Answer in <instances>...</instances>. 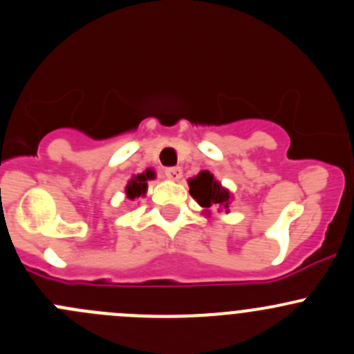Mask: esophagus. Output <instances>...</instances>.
Returning a JSON list of instances; mask_svg holds the SVG:
<instances>
[{
    "label": "esophagus",
    "mask_w": 354,
    "mask_h": 354,
    "mask_svg": "<svg viewBox=\"0 0 354 354\" xmlns=\"http://www.w3.org/2000/svg\"><path fill=\"white\" fill-rule=\"evenodd\" d=\"M165 177L169 178V180H180L182 169L180 167H170V169H165Z\"/></svg>",
    "instance_id": "obj_1"
}]
</instances>
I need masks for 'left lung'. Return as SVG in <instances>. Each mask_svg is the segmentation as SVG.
<instances>
[{
  "label": "left lung",
  "mask_w": 354,
  "mask_h": 354,
  "mask_svg": "<svg viewBox=\"0 0 354 354\" xmlns=\"http://www.w3.org/2000/svg\"><path fill=\"white\" fill-rule=\"evenodd\" d=\"M189 192L192 198L204 207V214H209L211 207H218V211L230 213V203L233 201L232 192L221 185L207 170H203L198 176L189 178Z\"/></svg>",
  "instance_id": "obj_1"
}]
</instances>
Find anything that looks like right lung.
<instances>
[{
  "label": "right lung",
  "mask_w": 354,
  "mask_h": 354,
  "mask_svg": "<svg viewBox=\"0 0 354 354\" xmlns=\"http://www.w3.org/2000/svg\"><path fill=\"white\" fill-rule=\"evenodd\" d=\"M153 178H155V170L153 169H148L147 172L131 177L126 185V198L131 199V201L138 198H145L148 191V180H153Z\"/></svg>",
  "instance_id": "obj_1"
}]
</instances>
